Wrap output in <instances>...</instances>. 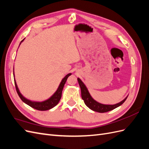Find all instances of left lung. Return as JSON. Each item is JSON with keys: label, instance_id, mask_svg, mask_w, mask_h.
<instances>
[{"label": "left lung", "instance_id": "left-lung-1", "mask_svg": "<svg viewBox=\"0 0 149 149\" xmlns=\"http://www.w3.org/2000/svg\"><path fill=\"white\" fill-rule=\"evenodd\" d=\"M78 81L81 88V97L83 99V100L84 101L85 104L86 105L89 109H91L94 111L103 113V112H106L108 111H110L111 110H113L115 109V108L118 107L123 104L126 100V99L127 98V96L124 100L120 101L119 103L116 104H113V105L102 104H101L94 100V99L91 97V96L90 95L86 86L85 84L79 78H78Z\"/></svg>", "mask_w": 149, "mask_h": 149}]
</instances>
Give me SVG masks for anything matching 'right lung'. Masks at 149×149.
<instances>
[{
    "label": "right lung",
    "mask_w": 149,
    "mask_h": 149,
    "mask_svg": "<svg viewBox=\"0 0 149 149\" xmlns=\"http://www.w3.org/2000/svg\"><path fill=\"white\" fill-rule=\"evenodd\" d=\"M25 39V38H24ZM24 39H23L21 41L20 45L21 44V43L24 41ZM14 69V68H13ZM71 74V73H69L66 74L65 77L62 79L61 81L58 86L57 90L56 91V92L54 93L53 95L49 97V99H48L47 100H45L42 102H35V101H31L30 100H27V99L25 98V97H24L22 96V94L20 93V92L19 91V89L17 87V85L15 81V79H14V82H15V88L17 90V92L19 94V96L20 97V98L22 100V101H23L24 102H25L26 104L30 106V107L34 108V109L38 110V111H47L52 109V108L54 107L55 106H56L58 104V103L59 102L60 99L61 97V94H62V91L63 89L64 85L66 81V80L68 79V78ZM13 75H14V71H13Z\"/></svg>",
    "instance_id": "add662e5"
}]
</instances>
